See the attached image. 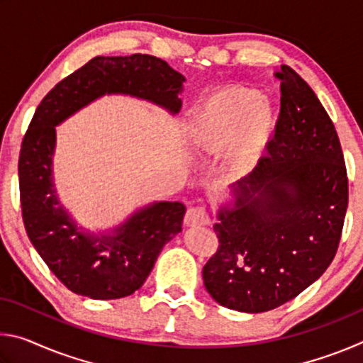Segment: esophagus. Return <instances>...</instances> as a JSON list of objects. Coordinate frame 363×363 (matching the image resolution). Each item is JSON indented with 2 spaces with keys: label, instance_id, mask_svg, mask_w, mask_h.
<instances>
[{
  "label": "esophagus",
  "instance_id": "1",
  "mask_svg": "<svg viewBox=\"0 0 363 363\" xmlns=\"http://www.w3.org/2000/svg\"><path fill=\"white\" fill-rule=\"evenodd\" d=\"M184 224L187 227H201L210 224V216L205 208L201 206H192L189 208L186 213V218H184Z\"/></svg>",
  "mask_w": 363,
  "mask_h": 363
}]
</instances>
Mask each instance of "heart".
Instances as JSON below:
<instances>
[{"label":"heart","mask_w":363,"mask_h":363,"mask_svg":"<svg viewBox=\"0 0 363 363\" xmlns=\"http://www.w3.org/2000/svg\"><path fill=\"white\" fill-rule=\"evenodd\" d=\"M277 113L261 91L229 86L208 94L184 123V138L199 153L224 155L230 181H242L259 168L275 133Z\"/></svg>","instance_id":"heart-1"}]
</instances>
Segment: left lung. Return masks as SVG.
Masks as SVG:
<instances>
[{"label":"left lung","instance_id":"1","mask_svg":"<svg viewBox=\"0 0 363 363\" xmlns=\"http://www.w3.org/2000/svg\"><path fill=\"white\" fill-rule=\"evenodd\" d=\"M280 116L261 174L220 205L219 247L203 267L210 296L227 309H275L314 284L333 261L347 210L340 139L314 91L288 65L275 73Z\"/></svg>","mask_w":363,"mask_h":363}]
</instances>
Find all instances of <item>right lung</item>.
Wrapping results in <instances>:
<instances>
[{
    "label": "right lung",
    "instance_id": "1",
    "mask_svg": "<svg viewBox=\"0 0 363 363\" xmlns=\"http://www.w3.org/2000/svg\"><path fill=\"white\" fill-rule=\"evenodd\" d=\"M184 82L179 72L149 54L97 56L54 86L36 108L19 157L22 218L41 259L70 291L118 299L139 290L164 245L182 230L186 206L153 201L104 232L78 225L54 186L56 126L110 94L136 97L176 115Z\"/></svg>",
    "mask_w": 363,
    "mask_h": 363
}]
</instances>
